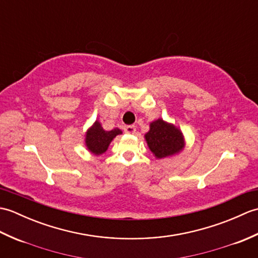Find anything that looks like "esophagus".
I'll return each instance as SVG.
<instances>
[{
  "label": "esophagus",
  "mask_w": 258,
  "mask_h": 258,
  "mask_svg": "<svg viewBox=\"0 0 258 258\" xmlns=\"http://www.w3.org/2000/svg\"><path fill=\"white\" fill-rule=\"evenodd\" d=\"M124 131H125V133H127V134H134L136 131V127L134 125H128V126H125Z\"/></svg>",
  "instance_id": "obj_1"
}]
</instances>
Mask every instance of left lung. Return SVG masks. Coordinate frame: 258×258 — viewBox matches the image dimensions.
Segmentation results:
<instances>
[{
    "label": "left lung",
    "instance_id": "1",
    "mask_svg": "<svg viewBox=\"0 0 258 258\" xmlns=\"http://www.w3.org/2000/svg\"><path fill=\"white\" fill-rule=\"evenodd\" d=\"M144 139L157 160L173 157L185 149L184 134L177 126L163 118H157L150 123V131Z\"/></svg>",
    "mask_w": 258,
    "mask_h": 258
}]
</instances>
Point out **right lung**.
<instances>
[{
	"mask_svg": "<svg viewBox=\"0 0 258 258\" xmlns=\"http://www.w3.org/2000/svg\"><path fill=\"white\" fill-rule=\"evenodd\" d=\"M120 134L122 131L117 127L112 131H105L102 127L100 120L96 119L85 132L84 143L86 150L96 156L102 155L107 151L112 141Z\"/></svg>",
	"mask_w": 258,
	"mask_h": 258,
	"instance_id": "1",
	"label": "right lung"
}]
</instances>
